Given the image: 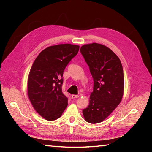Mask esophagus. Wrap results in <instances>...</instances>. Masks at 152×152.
Instances as JSON below:
<instances>
[{
  "instance_id": "1",
  "label": "esophagus",
  "mask_w": 152,
  "mask_h": 152,
  "mask_svg": "<svg viewBox=\"0 0 152 152\" xmlns=\"http://www.w3.org/2000/svg\"><path fill=\"white\" fill-rule=\"evenodd\" d=\"M71 96H72V99H76V98L79 97L78 95H76V94H72Z\"/></svg>"
}]
</instances>
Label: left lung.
Instances as JSON below:
<instances>
[{"mask_svg": "<svg viewBox=\"0 0 152 152\" xmlns=\"http://www.w3.org/2000/svg\"><path fill=\"white\" fill-rule=\"evenodd\" d=\"M80 53L89 66L94 80L89 104L82 110V113L87 122L101 123L121 101L124 91L122 64L111 50L99 43L82 45Z\"/></svg>", "mask_w": 152, "mask_h": 152, "instance_id": "obj_1", "label": "left lung"}]
</instances>
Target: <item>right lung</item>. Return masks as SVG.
Instances as JSON below:
<instances>
[{
  "label": "right lung",
  "mask_w": 152,
  "mask_h": 152,
  "mask_svg": "<svg viewBox=\"0 0 152 152\" xmlns=\"http://www.w3.org/2000/svg\"><path fill=\"white\" fill-rule=\"evenodd\" d=\"M79 48L69 43L50 46L33 64L28 77V97L34 109L46 120L60 118L68 106V98L61 90L63 73Z\"/></svg>",
  "instance_id": "obj_1"
}]
</instances>
